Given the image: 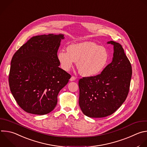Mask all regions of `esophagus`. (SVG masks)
I'll use <instances>...</instances> for the list:
<instances>
[{"label": "esophagus", "mask_w": 147, "mask_h": 147, "mask_svg": "<svg viewBox=\"0 0 147 147\" xmlns=\"http://www.w3.org/2000/svg\"><path fill=\"white\" fill-rule=\"evenodd\" d=\"M76 79V78L74 76H72V77L70 78V80L71 81H75Z\"/></svg>", "instance_id": "34e87169"}]
</instances>
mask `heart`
<instances>
[{"mask_svg":"<svg viewBox=\"0 0 147 147\" xmlns=\"http://www.w3.org/2000/svg\"><path fill=\"white\" fill-rule=\"evenodd\" d=\"M58 58L63 70L69 71L77 62L79 73L84 77H93L100 74L109 59L106 49L92 41L72 44L67 47V52L62 50Z\"/></svg>","mask_w":147,"mask_h":147,"instance_id":"heart-1","label":"heart"}]
</instances>
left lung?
I'll return each instance as SVG.
<instances>
[{
	"label": "left lung",
	"mask_w": 147,
	"mask_h": 147,
	"mask_svg": "<svg viewBox=\"0 0 147 147\" xmlns=\"http://www.w3.org/2000/svg\"><path fill=\"white\" fill-rule=\"evenodd\" d=\"M114 45V57L98 75L82 77L78 82L79 105L83 114L91 118H103L113 114L127 96L132 74L131 63L122 45Z\"/></svg>",
	"instance_id": "left-lung-1"
}]
</instances>
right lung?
<instances>
[{"label":"right lung","mask_w":147,"mask_h":147,"mask_svg":"<svg viewBox=\"0 0 147 147\" xmlns=\"http://www.w3.org/2000/svg\"><path fill=\"white\" fill-rule=\"evenodd\" d=\"M63 34L32 37L14 54L9 77L11 92L28 113L44 115L57 105L59 91L71 75L59 67L57 53Z\"/></svg>","instance_id":"right-lung-1"}]
</instances>
